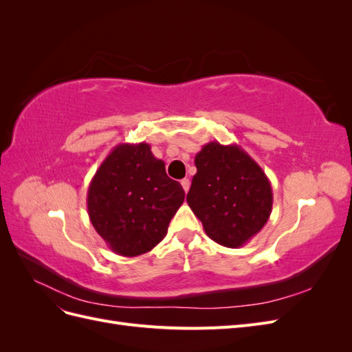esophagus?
<instances>
[{"label": "esophagus", "mask_w": 352, "mask_h": 352, "mask_svg": "<svg viewBox=\"0 0 352 352\" xmlns=\"http://www.w3.org/2000/svg\"><path fill=\"white\" fill-rule=\"evenodd\" d=\"M180 185H182V188H184L185 192H188V190H189V186H190V180H189V179H182V180H180Z\"/></svg>", "instance_id": "34e87169"}]
</instances>
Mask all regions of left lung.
<instances>
[{"mask_svg":"<svg viewBox=\"0 0 352 352\" xmlns=\"http://www.w3.org/2000/svg\"><path fill=\"white\" fill-rule=\"evenodd\" d=\"M197 175L186 201L207 236L239 248L267 223L273 192L269 177L238 145L206 144L195 155Z\"/></svg>","mask_w":352,"mask_h":352,"instance_id":"1","label":"left lung"}]
</instances>
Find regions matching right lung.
I'll list each match as a JSON object with an SVG mask.
<instances>
[{
    "mask_svg": "<svg viewBox=\"0 0 352 352\" xmlns=\"http://www.w3.org/2000/svg\"><path fill=\"white\" fill-rule=\"evenodd\" d=\"M184 199L182 185L141 142L113 148L91 180L87 204L92 226L110 250L136 257L163 241Z\"/></svg>",
    "mask_w": 352,
    "mask_h": 352,
    "instance_id": "obj_1",
    "label": "right lung"
}]
</instances>
